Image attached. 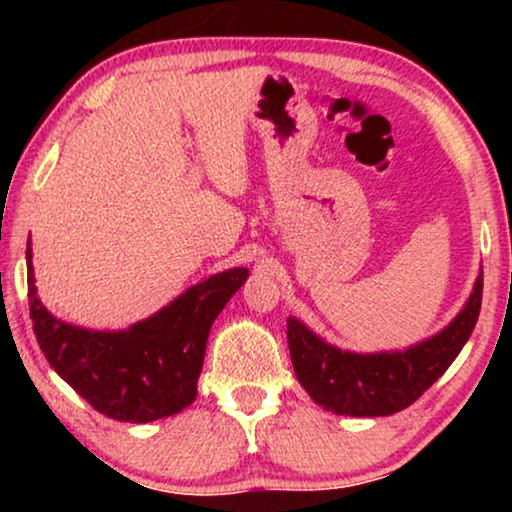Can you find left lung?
Returning <instances> with one entry per match:
<instances>
[{
    "mask_svg": "<svg viewBox=\"0 0 512 512\" xmlns=\"http://www.w3.org/2000/svg\"><path fill=\"white\" fill-rule=\"evenodd\" d=\"M482 305V272L464 310L431 340L394 354H352L326 345L298 319H286L291 361L312 401L335 415L387 417L417 401L457 359Z\"/></svg>",
    "mask_w": 512,
    "mask_h": 512,
    "instance_id": "8db88e82",
    "label": "left lung"
}]
</instances>
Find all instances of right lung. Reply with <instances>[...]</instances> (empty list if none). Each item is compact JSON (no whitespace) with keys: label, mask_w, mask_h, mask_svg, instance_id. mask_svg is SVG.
<instances>
[{"label":"right lung","mask_w":512,"mask_h":512,"mask_svg":"<svg viewBox=\"0 0 512 512\" xmlns=\"http://www.w3.org/2000/svg\"><path fill=\"white\" fill-rule=\"evenodd\" d=\"M27 249L32 328L55 373L118 422L146 424L177 415L195 401L212 321L249 277L233 268L209 277L128 331L102 333L69 326L39 303Z\"/></svg>","instance_id":"add662e5"}]
</instances>
